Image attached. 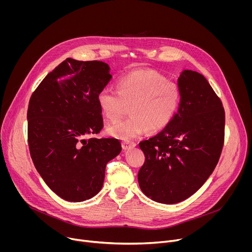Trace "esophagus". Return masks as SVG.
I'll list each match as a JSON object with an SVG mask.
<instances>
[{
    "label": "esophagus",
    "mask_w": 252,
    "mask_h": 252,
    "mask_svg": "<svg viewBox=\"0 0 252 252\" xmlns=\"http://www.w3.org/2000/svg\"><path fill=\"white\" fill-rule=\"evenodd\" d=\"M135 146H136V145H135V142H133V141L124 140V141L122 142V147H123V149H124V150H129V149L134 148Z\"/></svg>",
    "instance_id": "esophagus-1"
}]
</instances>
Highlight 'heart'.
Here are the masks:
<instances>
[{
	"label": "heart",
	"instance_id": "1",
	"mask_svg": "<svg viewBox=\"0 0 252 252\" xmlns=\"http://www.w3.org/2000/svg\"><path fill=\"white\" fill-rule=\"evenodd\" d=\"M117 90L101 89L96 96L102 115L112 123L118 122L129 106L130 118L107 128L111 135L130 139L145 133L164 129L181 105V90L166 81L158 71L139 68L120 78Z\"/></svg>",
	"mask_w": 252,
	"mask_h": 252
}]
</instances>
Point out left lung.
<instances>
[{
  "label": "left lung",
  "mask_w": 252,
  "mask_h": 252,
  "mask_svg": "<svg viewBox=\"0 0 252 252\" xmlns=\"http://www.w3.org/2000/svg\"><path fill=\"white\" fill-rule=\"evenodd\" d=\"M181 105L171 123L139 142L146 160L137 179L153 200L172 204L196 192L217 166L224 142L225 113L207 80L185 69L177 80Z\"/></svg>",
  "instance_id": "obj_1"
}]
</instances>
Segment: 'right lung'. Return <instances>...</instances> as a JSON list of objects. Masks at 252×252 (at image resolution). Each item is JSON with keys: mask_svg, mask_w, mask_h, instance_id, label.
<instances>
[{"mask_svg": "<svg viewBox=\"0 0 252 252\" xmlns=\"http://www.w3.org/2000/svg\"><path fill=\"white\" fill-rule=\"evenodd\" d=\"M111 79L103 62L67 58L30 98L31 158L46 185L64 200L94 196L102 188L106 163L122 151L117 138H85L103 127L96 96Z\"/></svg>", "mask_w": 252, "mask_h": 252, "instance_id": "right-lung-1", "label": "right lung"}]
</instances>
